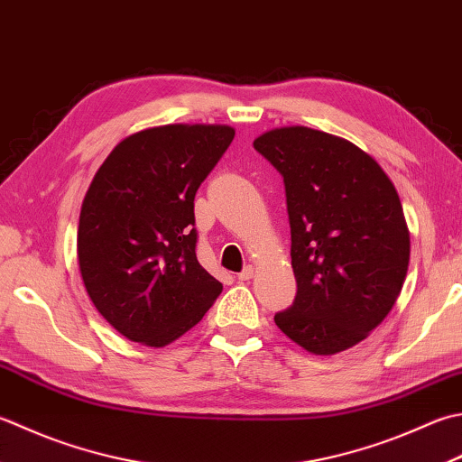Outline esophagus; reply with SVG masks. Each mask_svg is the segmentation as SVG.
<instances>
[{
  "label": "esophagus",
  "mask_w": 462,
  "mask_h": 462,
  "mask_svg": "<svg viewBox=\"0 0 462 462\" xmlns=\"http://www.w3.org/2000/svg\"><path fill=\"white\" fill-rule=\"evenodd\" d=\"M252 276H254V268H252V266H246V268H244L242 273L238 274V280H240V282H248V280H250Z\"/></svg>",
  "instance_id": "1"
}]
</instances>
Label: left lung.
<instances>
[{
	"label": "left lung",
	"mask_w": 462,
	"mask_h": 462,
	"mask_svg": "<svg viewBox=\"0 0 462 462\" xmlns=\"http://www.w3.org/2000/svg\"><path fill=\"white\" fill-rule=\"evenodd\" d=\"M254 148L284 178L296 298L276 327L312 355L365 340L399 298L411 234L391 178L355 143L291 125Z\"/></svg>",
	"instance_id": "8db88e82"
}]
</instances>
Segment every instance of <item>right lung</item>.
Instances as JSON below:
<instances>
[{"instance_id": "add662e5", "label": "right lung", "mask_w": 462, "mask_h": 462, "mask_svg": "<svg viewBox=\"0 0 462 462\" xmlns=\"http://www.w3.org/2000/svg\"><path fill=\"white\" fill-rule=\"evenodd\" d=\"M232 140L230 125H160L122 140L96 171L79 212V273L122 337L166 346L220 296L196 258L194 198Z\"/></svg>"}]
</instances>
